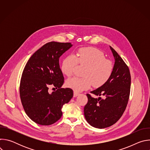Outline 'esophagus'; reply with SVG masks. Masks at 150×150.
I'll list each match as a JSON object with an SVG mask.
<instances>
[{
    "instance_id": "esophagus-1",
    "label": "esophagus",
    "mask_w": 150,
    "mask_h": 150,
    "mask_svg": "<svg viewBox=\"0 0 150 150\" xmlns=\"http://www.w3.org/2000/svg\"><path fill=\"white\" fill-rule=\"evenodd\" d=\"M79 95V93H78V92H76V91H74V97H76V96H78Z\"/></svg>"
}]
</instances>
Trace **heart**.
I'll list each match as a JSON object with an SVG mask.
<instances>
[{
  "label": "heart",
  "instance_id": "heart-1",
  "mask_svg": "<svg viewBox=\"0 0 150 150\" xmlns=\"http://www.w3.org/2000/svg\"><path fill=\"white\" fill-rule=\"evenodd\" d=\"M78 64L85 68L83 77H73L67 80V86L76 91L88 89L91 84L94 87L104 85L110 78L113 72V64L100 50L94 47H83L78 50L75 55L70 54L63 60L61 71L71 76Z\"/></svg>",
  "mask_w": 150,
  "mask_h": 150
}]
</instances>
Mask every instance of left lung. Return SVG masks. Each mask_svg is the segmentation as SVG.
Returning a JSON list of instances; mask_svg holds the SVG:
<instances>
[{"mask_svg":"<svg viewBox=\"0 0 150 150\" xmlns=\"http://www.w3.org/2000/svg\"><path fill=\"white\" fill-rule=\"evenodd\" d=\"M110 49L115 59L113 74L104 85L90 92L104 98H94L87 94L88 103L83 109L87 122L99 129L113 125L121 117L130 94L129 69L118 53L111 46Z\"/></svg>","mask_w":150,"mask_h":150,"instance_id":"left-lung-1","label":"left lung"}]
</instances>
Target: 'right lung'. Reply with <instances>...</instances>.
I'll return each mask as SVG.
<instances>
[{
  "instance_id": "1",
  "label": "right lung",
  "mask_w": 150,
  "mask_h": 150,
  "mask_svg": "<svg viewBox=\"0 0 150 150\" xmlns=\"http://www.w3.org/2000/svg\"><path fill=\"white\" fill-rule=\"evenodd\" d=\"M73 45L70 42H49L30 58L21 76L19 94L28 116L41 125H50L62 116L63 105L73 97V90L61 88L64 77L59 58ZM50 85L57 90L50 93Z\"/></svg>"
}]
</instances>
